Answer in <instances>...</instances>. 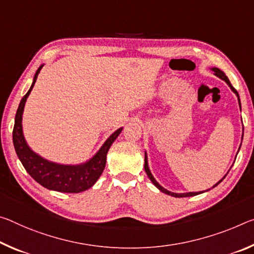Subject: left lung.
I'll return each mask as SVG.
<instances>
[{
	"instance_id": "left-lung-1",
	"label": "left lung",
	"mask_w": 254,
	"mask_h": 254,
	"mask_svg": "<svg viewBox=\"0 0 254 254\" xmlns=\"http://www.w3.org/2000/svg\"><path fill=\"white\" fill-rule=\"evenodd\" d=\"M212 71L215 72V74L217 75V76H219L220 79H223L224 81H226V83L228 84L229 87H231V89L235 92L236 94V96H237V98H239V104H240V106H241V102H240V96H239V92L236 91V89L234 87L232 86V83H231V81H229L228 80V78L226 75H225V73L221 70H219V69H217V67H212ZM144 171H146V173H147V175H148V178L150 179V181L152 183H154V185L155 187H157L159 189L160 191L162 192H164V193H166V194H168V195H172V196H175V198H184V196H193V195H196V194H200V193H202V192H190V193H182V194H180V193H173V192H170V191H167L166 189H164L162 185H159L158 183H157V181L154 179V176L151 175V173H150V171H149V168H148V162H147V156L144 157ZM221 181L223 180H220L218 183L217 184H215L214 187L212 188H215V187H217V185H218Z\"/></svg>"
}]
</instances>
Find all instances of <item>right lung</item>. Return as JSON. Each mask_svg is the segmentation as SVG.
<instances>
[{"instance_id": "1", "label": "right lung", "mask_w": 254, "mask_h": 254, "mask_svg": "<svg viewBox=\"0 0 254 254\" xmlns=\"http://www.w3.org/2000/svg\"><path fill=\"white\" fill-rule=\"evenodd\" d=\"M42 66L36 72L34 76V81L31 84L30 89L23 96L21 102L19 104L17 114L14 119L13 127V144L15 152L19 157L20 162L23 165L25 170L28 172L31 178L36 182H38L44 188L50 189V190L65 192V193H79L86 191L91 188L99 179L106 165V155L108 149L111 148L112 143L115 141L119 134L122 131V127L116 130L103 147L99 149L97 154L92 158L82 165H76V166H70V165H59L55 163H51L48 160L42 158L37 154L31 150L26 143V140L22 134V113L25 107L27 97L29 96L34 84L37 80L38 73L42 70Z\"/></svg>"}]
</instances>
